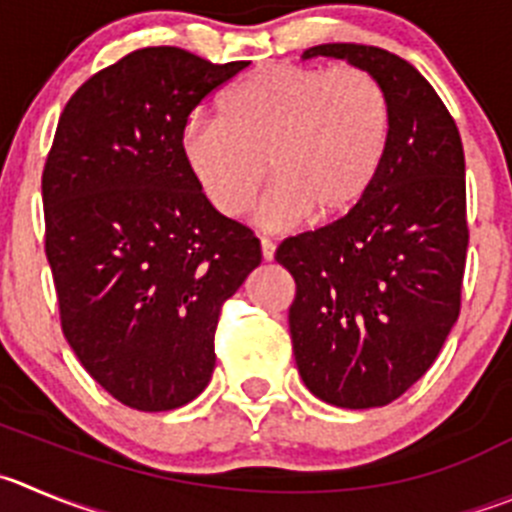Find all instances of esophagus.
<instances>
[{
	"label": "esophagus",
	"instance_id": "esophagus-1",
	"mask_svg": "<svg viewBox=\"0 0 512 512\" xmlns=\"http://www.w3.org/2000/svg\"><path fill=\"white\" fill-rule=\"evenodd\" d=\"M260 250H262V260H272V257H275V245H272L270 240H265V237L260 240Z\"/></svg>",
	"mask_w": 512,
	"mask_h": 512
}]
</instances>
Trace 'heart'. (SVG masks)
<instances>
[{"mask_svg":"<svg viewBox=\"0 0 512 512\" xmlns=\"http://www.w3.org/2000/svg\"><path fill=\"white\" fill-rule=\"evenodd\" d=\"M391 100L358 65H270L219 98V121L194 113L179 151L209 207L237 219L267 179L260 219L288 229L313 214L336 222L361 204L389 151Z\"/></svg>","mask_w":512,"mask_h":512,"instance_id":"obj_1","label":"heart"}]
</instances>
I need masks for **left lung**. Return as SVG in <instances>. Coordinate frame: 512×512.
<instances>
[{"label":"left lung","mask_w":512,"mask_h":512,"mask_svg":"<svg viewBox=\"0 0 512 512\" xmlns=\"http://www.w3.org/2000/svg\"><path fill=\"white\" fill-rule=\"evenodd\" d=\"M315 55L343 57L384 83L391 138L353 212L275 252L295 280V361L305 386L333 407H386L427 374L460 315L465 151L447 105L407 60L353 42L303 52Z\"/></svg>","instance_id":"left-lung-1"}]
</instances>
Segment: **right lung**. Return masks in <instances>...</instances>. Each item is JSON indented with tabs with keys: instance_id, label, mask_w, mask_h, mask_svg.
<instances>
[{
	"instance_id": "obj_1",
	"label": "right lung",
	"mask_w": 512,
	"mask_h": 512,
	"mask_svg": "<svg viewBox=\"0 0 512 512\" xmlns=\"http://www.w3.org/2000/svg\"><path fill=\"white\" fill-rule=\"evenodd\" d=\"M247 62L143 47L68 100L42 171L60 326L90 376L138 412L204 391L224 300L260 265L250 227L199 194L179 151L191 111Z\"/></svg>"
}]
</instances>
